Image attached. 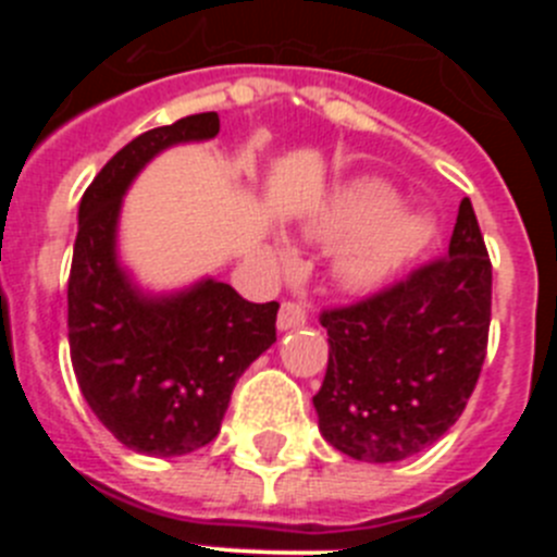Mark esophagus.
I'll return each instance as SVG.
<instances>
[{
  "mask_svg": "<svg viewBox=\"0 0 557 557\" xmlns=\"http://www.w3.org/2000/svg\"><path fill=\"white\" fill-rule=\"evenodd\" d=\"M304 323H307V309L298 301H284L282 309H278V329L289 332V329H298Z\"/></svg>",
  "mask_w": 557,
  "mask_h": 557,
  "instance_id": "34e87169",
  "label": "esophagus"
}]
</instances>
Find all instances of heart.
Wrapping results in <instances>:
<instances>
[{
  "mask_svg": "<svg viewBox=\"0 0 557 557\" xmlns=\"http://www.w3.org/2000/svg\"><path fill=\"white\" fill-rule=\"evenodd\" d=\"M309 234L329 245L346 243L334 259V278L351 293H368L424 248L430 228L418 214L396 209L391 186L366 178L339 191Z\"/></svg>",
  "mask_w": 557,
  "mask_h": 557,
  "instance_id": "1",
  "label": "heart"
}]
</instances>
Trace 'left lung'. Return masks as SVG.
<instances>
[{"mask_svg": "<svg viewBox=\"0 0 557 557\" xmlns=\"http://www.w3.org/2000/svg\"><path fill=\"white\" fill-rule=\"evenodd\" d=\"M329 368L312 405L334 449L396 462L455 424L480 379L491 326V259L471 200L449 256L351 307L323 309Z\"/></svg>", "mask_w": 557, "mask_h": 557, "instance_id": "obj_1", "label": "left lung"}]
</instances>
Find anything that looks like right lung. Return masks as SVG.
Returning <instances> with one entry per match:
<instances>
[{
	"instance_id": "obj_1",
	"label": "right lung",
	"mask_w": 557,
	"mask_h": 557,
	"mask_svg": "<svg viewBox=\"0 0 557 557\" xmlns=\"http://www.w3.org/2000/svg\"><path fill=\"white\" fill-rule=\"evenodd\" d=\"M218 133L214 111L141 133L97 172L77 211L66 293L72 368L102 426L141 455L178 457L211 444L236 379L275 343V301L250 304L214 278L145 295L116 259L133 178L166 147Z\"/></svg>"
}]
</instances>
